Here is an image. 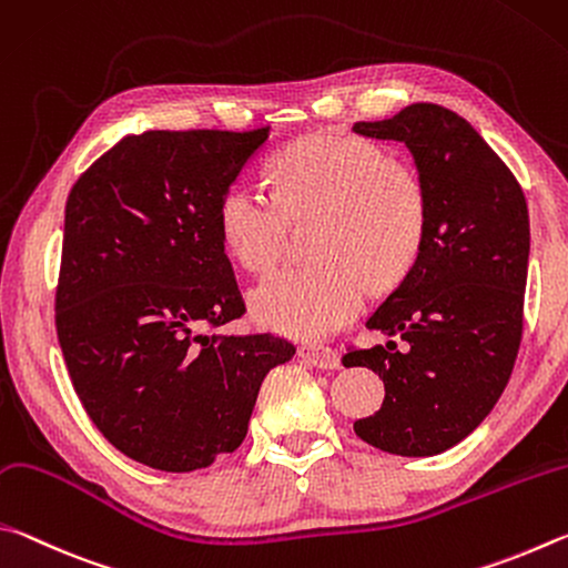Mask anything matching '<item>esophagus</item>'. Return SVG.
I'll list each match as a JSON object with an SVG mask.
<instances>
[{
	"label": "esophagus",
	"mask_w": 568,
	"mask_h": 568,
	"mask_svg": "<svg viewBox=\"0 0 568 568\" xmlns=\"http://www.w3.org/2000/svg\"><path fill=\"white\" fill-rule=\"evenodd\" d=\"M300 356L304 362H310L316 369H339L342 359L339 354L329 346H320V344H302L300 346Z\"/></svg>",
	"instance_id": "esophagus-1"
}]
</instances>
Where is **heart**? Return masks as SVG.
<instances>
[{
	"label": "heart",
	"instance_id": "heart-1",
	"mask_svg": "<svg viewBox=\"0 0 568 568\" xmlns=\"http://www.w3.org/2000/svg\"><path fill=\"white\" fill-rule=\"evenodd\" d=\"M272 194L252 182L226 189L219 229L239 262L268 272L284 248L290 219L314 212L300 264L258 284L252 302L268 329L320 339L364 310L372 282L389 284L412 264L426 226L419 174L376 144L346 134H312L268 166Z\"/></svg>",
	"mask_w": 568,
	"mask_h": 568
}]
</instances>
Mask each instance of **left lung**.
<instances>
[{"instance_id": "obj_1", "label": "left lung", "mask_w": 568, "mask_h": 568, "mask_svg": "<svg viewBox=\"0 0 568 568\" xmlns=\"http://www.w3.org/2000/svg\"><path fill=\"white\" fill-rule=\"evenodd\" d=\"M352 132L409 149L426 194L419 252L366 326L396 342L344 356L382 376L384 404L354 422L376 449L434 456L466 439L509 382L521 344L529 209L519 182L452 109L416 102Z\"/></svg>"}]
</instances>
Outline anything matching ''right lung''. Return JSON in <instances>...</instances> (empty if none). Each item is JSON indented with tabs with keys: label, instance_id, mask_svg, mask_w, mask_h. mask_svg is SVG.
Instances as JSON below:
<instances>
[{
	"label": "right lung",
	"instance_id": "obj_1",
	"mask_svg": "<svg viewBox=\"0 0 568 568\" xmlns=\"http://www.w3.org/2000/svg\"><path fill=\"white\" fill-rule=\"evenodd\" d=\"M254 132L129 134L67 199L57 336L89 419L129 459L194 471L244 442L258 386L290 362L244 314L219 204L266 144Z\"/></svg>",
	"mask_w": 568,
	"mask_h": 568
}]
</instances>
